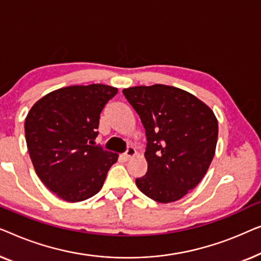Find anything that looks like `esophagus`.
Instances as JSON below:
<instances>
[{
  "instance_id": "34e87169",
  "label": "esophagus",
  "mask_w": 261,
  "mask_h": 261,
  "mask_svg": "<svg viewBox=\"0 0 261 261\" xmlns=\"http://www.w3.org/2000/svg\"><path fill=\"white\" fill-rule=\"evenodd\" d=\"M135 155H136V150L132 148V146H129V148H127V150L125 151V153H123V159L124 160H129L130 157L135 156Z\"/></svg>"
}]
</instances>
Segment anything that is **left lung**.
Instances as JSON below:
<instances>
[{"instance_id":"8db88e82","label":"left lung","mask_w":261,"mask_h":261,"mask_svg":"<svg viewBox=\"0 0 261 261\" xmlns=\"http://www.w3.org/2000/svg\"><path fill=\"white\" fill-rule=\"evenodd\" d=\"M123 94L145 129L148 171L138 189L161 203L182 199L207 172L218 142V119L192 93L168 85L135 86Z\"/></svg>"}]
</instances>
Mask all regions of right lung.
Returning a JSON list of instances; mask_svg holds the SVG:
<instances>
[{"instance_id": "add662e5", "label": "right lung", "mask_w": 261, "mask_h": 261, "mask_svg": "<svg viewBox=\"0 0 261 261\" xmlns=\"http://www.w3.org/2000/svg\"><path fill=\"white\" fill-rule=\"evenodd\" d=\"M117 92L102 84L62 87L39 99L25 117V142L36 175L64 201L95 195L118 160L117 153L92 145L101 110Z\"/></svg>"}]
</instances>
